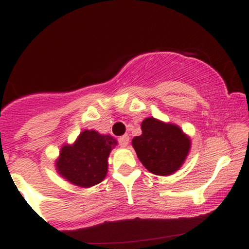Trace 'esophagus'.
<instances>
[{"label": "esophagus", "mask_w": 249, "mask_h": 249, "mask_svg": "<svg viewBox=\"0 0 249 249\" xmlns=\"http://www.w3.org/2000/svg\"><path fill=\"white\" fill-rule=\"evenodd\" d=\"M128 142H130V137L127 136V134H124V136H122L121 138L118 139V142L119 145L123 147H126L128 145Z\"/></svg>", "instance_id": "obj_1"}]
</instances>
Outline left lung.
I'll use <instances>...</instances> for the list:
<instances>
[{"mask_svg": "<svg viewBox=\"0 0 249 249\" xmlns=\"http://www.w3.org/2000/svg\"><path fill=\"white\" fill-rule=\"evenodd\" d=\"M141 136L132 146L142 164L157 176H170L178 171L191 148L190 138L174 124L148 117L142 123Z\"/></svg>", "mask_w": 249, "mask_h": 249, "instance_id": "8db88e82", "label": "left lung"}]
</instances>
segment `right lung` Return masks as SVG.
<instances>
[{
    "instance_id": "obj_1",
    "label": "right lung",
    "mask_w": 249,
    "mask_h": 249,
    "mask_svg": "<svg viewBox=\"0 0 249 249\" xmlns=\"http://www.w3.org/2000/svg\"><path fill=\"white\" fill-rule=\"evenodd\" d=\"M116 145L117 141L110 134L83 131L72 145L61 148L56 161L57 172L77 186H95L107 176L108 154Z\"/></svg>"
}]
</instances>
